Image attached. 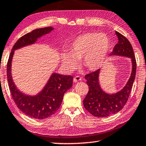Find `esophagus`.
Wrapping results in <instances>:
<instances>
[{"label":"esophagus","instance_id":"esophagus-1","mask_svg":"<svg viewBox=\"0 0 146 146\" xmlns=\"http://www.w3.org/2000/svg\"><path fill=\"white\" fill-rule=\"evenodd\" d=\"M81 80V78L80 77V76H75L74 78L73 81H74V82L77 83V82H78V81H80Z\"/></svg>","mask_w":146,"mask_h":146}]
</instances>
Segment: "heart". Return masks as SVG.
Listing matches in <instances>:
<instances>
[{
    "label": "heart",
    "mask_w": 146,
    "mask_h": 146,
    "mask_svg": "<svg viewBox=\"0 0 146 146\" xmlns=\"http://www.w3.org/2000/svg\"><path fill=\"white\" fill-rule=\"evenodd\" d=\"M110 47L108 37L98 33H86L79 36L72 43L69 52L62 54L64 65L69 70L77 67L76 60H81L85 67L96 70L101 67L106 57Z\"/></svg>",
    "instance_id": "heart-1"
}]
</instances>
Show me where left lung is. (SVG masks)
<instances>
[{"label":"left lung","mask_w":146,"mask_h":146,"mask_svg":"<svg viewBox=\"0 0 146 146\" xmlns=\"http://www.w3.org/2000/svg\"><path fill=\"white\" fill-rule=\"evenodd\" d=\"M119 42L116 43L111 55L126 56L131 59L132 72L128 82L121 91L109 95L102 90L99 84L100 69L86 74L85 76L89 90L83 100L85 109L92 115L106 117L121 111L127 103L136 75L137 62L131 43L121 33L115 31Z\"/></svg>","instance_id":"1"}]
</instances>
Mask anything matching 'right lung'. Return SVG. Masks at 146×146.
Returning a JSON list of instances; mask_svg holds the SVG:
<instances>
[{
	"mask_svg": "<svg viewBox=\"0 0 146 146\" xmlns=\"http://www.w3.org/2000/svg\"><path fill=\"white\" fill-rule=\"evenodd\" d=\"M52 30L50 27L33 30L22 36L15 43L7 63V78L12 98L18 108L28 117L35 119H47L54 114L60 107L63 95L72 86V76L54 73L51 76L47 85L35 97L25 96L17 90L11 74V65L14 50L35 43L37 38Z\"/></svg>",
	"mask_w": 146,
	"mask_h": 146,
	"instance_id": "add662e5",
	"label": "right lung"
}]
</instances>
